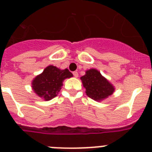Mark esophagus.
<instances>
[{"label":"esophagus","instance_id":"obj_1","mask_svg":"<svg viewBox=\"0 0 152 152\" xmlns=\"http://www.w3.org/2000/svg\"><path fill=\"white\" fill-rule=\"evenodd\" d=\"M73 75L75 76V77H78V73H77V71H74L73 72Z\"/></svg>","mask_w":152,"mask_h":152}]
</instances>
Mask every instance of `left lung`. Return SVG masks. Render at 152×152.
Wrapping results in <instances>:
<instances>
[{"mask_svg":"<svg viewBox=\"0 0 152 152\" xmlns=\"http://www.w3.org/2000/svg\"><path fill=\"white\" fill-rule=\"evenodd\" d=\"M85 73L81 77V80L89 98L99 102L113 94L115 91L114 86L102 76L98 70L91 68Z\"/></svg>","mask_w":152,"mask_h":152,"instance_id":"left-lung-1","label":"left lung"}]
</instances>
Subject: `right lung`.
Instances as JSON below:
<instances>
[{
    "label": "right lung",
    "instance_id": "right-lung-1",
    "mask_svg": "<svg viewBox=\"0 0 152 152\" xmlns=\"http://www.w3.org/2000/svg\"><path fill=\"white\" fill-rule=\"evenodd\" d=\"M72 76L67 68L61 70L55 66L49 65L32 81V89L45 101H50L60 91L64 80Z\"/></svg>",
    "mask_w": 152,
    "mask_h": 152
}]
</instances>
